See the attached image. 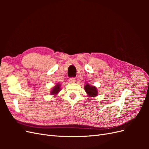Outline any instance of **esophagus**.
Wrapping results in <instances>:
<instances>
[{"mask_svg": "<svg viewBox=\"0 0 149 149\" xmlns=\"http://www.w3.org/2000/svg\"><path fill=\"white\" fill-rule=\"evenodd\" d=\"M69 81H70V83H74V82L76 81V79H75V78H74V77L70 78Z\"/></svg>", "mask_w": 149, "mask_h": 149, "instance_id": "34e87169", "label": "esophagus"}]
</instances>
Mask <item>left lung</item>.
Instances as JSON below:
<instances>
[{"label":"left lung","instance_id":"1","mask_svg":"<svg viewBox=\"0 0 149 149\" xmlns=\"http://www.w3.org/2000/svg\"><path fill=\"white\" fill-rule=\"evenodd\" d=\"M84 89L86 93L88 94L89 96L90 97H95L97 96V91L96 89V88L93 86L89 85V84H86L84 87Z\"/></svg>","mask_w":149,"mask_h":149}]
</instances>
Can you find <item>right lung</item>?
<instances>
[{"label":"right lung","mask_w":149,"mask_h":149,"mask_svg":"<svg viewBox=\"0 0 149 149\" xmlns=\"http://www.w3.org/2000/svg\"><path fill=\"white\" fill-rule=\"evenodd\" d=\"M60 84H56L52 89V91L51 92V94H56L58 92H59L60 91Z\"/></svg>","instance_id":"right-lung-1"}]
</instances>
